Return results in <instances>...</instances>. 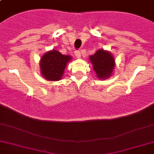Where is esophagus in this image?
Returning <instances> with one entry per match:
<instances>
[{"mask_svg": "<svg viewBox=\"0 0 154 154\" xmlns=\"http://www.w3.org/2000/svg\"><path fill=\"white\" fill-rule=\"evenodd\" d=\"M74 53H75V55H76V57H77V58H80L81 57H82V53H81L79 50H76Z\"/></svg>", "mask_w": 154, "mask_h": 154, "instance_id": "esophagus-1", "label": "esophagus"}]
</instances>
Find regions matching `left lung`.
I'll use <instances>...</instances> for the list:
<instances>
[{"label": "left lung", "instance_id": "8db88e82", "mask_svg": "<svg viewBox=\"0 0 154 154\" xmlns=\"http://www.w3.org/2000/svg\"><path fill=\"white\" fill-rule=\"evenodd\" d=\"M93 67L98 79H107L112 74L115 67V60L112 53L99 49L89 57Z\"/></svg>", "mask_w": 154, "mask_h": 154}]
</instances>
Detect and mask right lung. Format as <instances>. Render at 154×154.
<instances>
[{
	"instance_id": "obj_1",
	"label": "right lung",
	"mask_w": 154,
	"mask_h": 154,
	"mask_svg": "<svg viewBox=\"0 0 154 154\" xmlns=\"http://www.w3.org/2000/svg\"><path fill=\"white\" fill-rule=\"evenodd\" d=\"M72 59L69 55H63L57 50L45 53L40 60V69L45 79L56 82L61 79L68 62Z\"/></svg>"
}]
</instances>
